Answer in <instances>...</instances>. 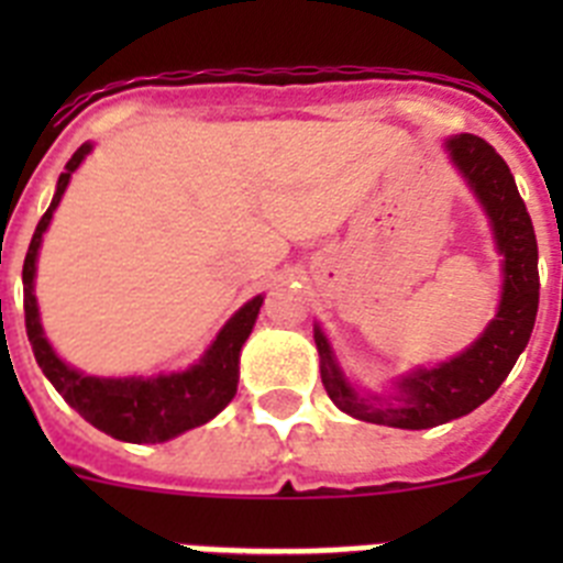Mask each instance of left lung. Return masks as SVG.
Wrapping results in <instances>:
<instances>
[{
    "label": "left lung",
    "instance_id": "left-lung-1",
    "mask_svg": "<svg viewBox=\"0 0 563 563\" xmlns=\"http://www.w3.org/2000/svg\"><path fill=\"white\" fill-rule=\"evenodd\" d=\"M449 152L485 206L494 222L496 245L505 253V292L499 312L471 350L456 355L454 361L440 363L437 369H420L406 377L400 383L402 402L389 406L355 395V389L338 372L327 338L316 330L327 395L338 409L357 420L415 431L456 420L499 389L533 332L539 312V245L514 174L499 152L476 134L451 137Z\"/></svg>",
    "mask_w": 563,
    "mask_h": 563
}]
</instances>
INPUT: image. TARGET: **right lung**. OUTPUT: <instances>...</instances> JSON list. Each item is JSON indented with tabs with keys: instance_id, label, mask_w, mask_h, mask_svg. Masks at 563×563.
Masks as SVG:
<instances>
[{
	"instance_id": "obj_1",
	"label": "right lung",
	"mask_w": 563,
	"mask_h": 563,
	"mask_svg": "<svg viewBox=\"0 0 563 563\" xmlns=\"http://www.w3.org/2000/svg\"><path fill=\"white\" fill-rule=\"evenodd\" d=\"M89 143L78 146L58 177L56 197L38 220L36 233L30 239L27 256H24L22 282H24V327L27 341L33 346L36 363L56 386L58 395L78 411L98 431L123 442H166L188 429H197L211 417L220 415L236 395L239 383V350L251 335L256 324L262 296L247 301L236 316L217 335L211 350L202 355L197 366L180 375L161 377H126V380H101V377L78 375L67 363L58 361L56 352L49 350L38 324V307L33 296V276H36V253L42 245V233L47 231L53 211L62 202V194L69 183V174L76 172L78 163L89 154Z\"/></svg>"
}]
</instances>
